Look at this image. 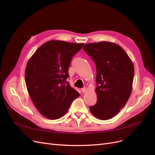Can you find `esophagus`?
<instances>
[{
	"label": "esophagus",
	"instance_id": "34e87169",
	"mask_svg": "<svg viewBox=\"0 0 155 155\" xmlns=\"http://www.w3.org/2000/svg\"><path fill=\"white\" fill-rule=\"evenodd\" d=\"M81 91H82L83 93H85V92L87 91V88H86V87L82 88H81Z\"/></svg>",
	"mask_w": 155,
	"mask_h": 155
}]
</instances>
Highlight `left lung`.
Masks as SVG:
<instances>
[{
  "label": "left lung",
  "instance_id": "8db88e82",
  "mask_svg": "<svg viewBox=\"0 0 155 155\" xmlns=\"http://www.w3.org/2000/svg\"><path fill=\"white\" fill-rule=\"evenodd\" d=\"M83 50L96 67L97 102L90 107L97 118H113L128 101L134 70L132 61L118 45L107 41L86 44Z\"/></svg>",
  "mask_w": 155,
  "mask_h": 155
}]
</instances>
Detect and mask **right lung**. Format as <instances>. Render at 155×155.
Instances as JSON below:
<instances>
[{"label":"right lung","mask_w":155,"mask_h":155,"mask_svg":"<svg viewBox=\"0 0 155 155\" xmlns=\"http://www.w3.org/2000/svg\"><path fill=\"white\" fill-rule=\"evenodd\" d=\"M83 45L51 40L42 45L28 62L27 90L37 109L46 118L62 117L79 97V94L66 80L71 59Z\"/></svg>","instance_id":"add662e5"}]
</instances>
